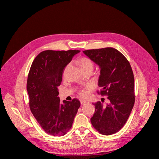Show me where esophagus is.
Listing matches in <instances>:
<instances>
[{"instance_id":"esophagus-1","label":"esophagus","mask_w":159,"mask_h":159,"mask_svg":"<svg viewBox=\"0 0 159 159\" xmlns=\"http://www.w3.org/2000/svg\"><path fill=\"white\" fill-rule=\"evenodd\" d=\"M80 102H81V104L82 105H85L86 103H87V102H86V101H85V100H81Z\"/></svg>"}]
</instances>
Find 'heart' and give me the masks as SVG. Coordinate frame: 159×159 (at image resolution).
Returning <instances> with one entry per match:
<instances>
[{"label": "heart", "mask_w": 159, "mask_h": 159, "mask_svg": "<svg viewBox=\"0 0 159 159\" xmlns=\"http://www.w3.org/2000/svg\"><path fill=\"white\" fill-rule=\"evenodd\" d=\"M80 64L81 66V69H84L86 68H93V64L92 61H91L88 57H83L80 60ZM91 89V87L88 86L86 88H81L79 90V95L81 96V98H86L88 97L89 93V90Z\"/></svg>", "instance_id": "heart-1"}]
</instances>
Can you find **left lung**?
Here are the masks:
<instances>
[{
	"mask_svg": "<svg viewBox=\"0 0 159 159\" xmlns=\"http://www.w3.org/2000/svg\"><path fill=\"white\" fill-rule=\"evenodd\" d=\"M100 68L98 93L107 95L106 105L98 102L91 123L103 135L118 132L127 122L134 106V80L129 61L113 48L83 51Z\"/></svg>",
	"mask_w": 159,
	"mask_h": 159,
	"instance_id": "1",
	"label": "left lung"
}]
</instances>
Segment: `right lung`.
Returning <instances> with one entry per match:
<instances>
[{"label":"right lung","mask_w":159,"mask_h":159,"mask_svg":"<svg viewBox=\"0 0 159 159\" xmlns=\"http://www.w3.org/2000/svg\"><path fill=\"white\" fill-rule=\"evenodd\" d=\"M79 52L43 51L34 60L28 75L26 89L31 112L44 131L53 136H63L68 132L80 107L78 99L61 103L57 96L65 67Z\"/></svg>","instance_id":"add662e5"}]
</instances>
